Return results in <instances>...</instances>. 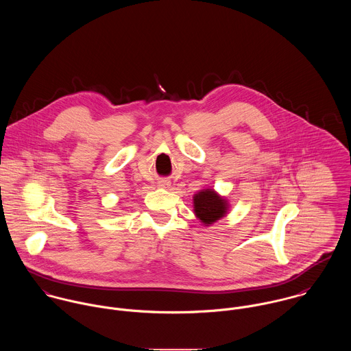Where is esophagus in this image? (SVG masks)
Instances as JSON below:
<instances>
[{
    "mask_svg": "<svg viewBox=\"0 0 351 351\" xmlns=\"http://www.w3.org/2000/svg\"><path fill=\"white\" fill-rule=\"evenodd\" d=\"M159 185H160L162 188H166V186H169V181H166V180H165V181H160Z\"/></svg>",
    "mask_w": 351,
    "mask_h": 351,
    "instance_id": "esophagus-1",
    "label": "esophagus"
}]
</instances>
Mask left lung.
Instances as JSON below:
<instances>
[{
	"mask_svg": "<svg viewBox=\"0 0 351 351\" xmlns=\"http://www.w3.org/2000/svg\"><path fill=\"white\" fill-rule=\"evenodd\" d=\"M227 210L226 200L213 191H202L195 196V212L204 224H212L224 216Z\"/></svg>",
	"mask_w": 351,
	"mask_h": 351,
	"instance_id": "obj_1",
	"label": "left lung"
}]
</instances>
